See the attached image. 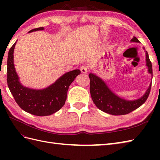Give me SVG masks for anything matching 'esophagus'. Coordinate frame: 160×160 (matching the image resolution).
Returning a JSON list of instances; mask_svg holds the SVG:
<instances>
[{
  "label": "esophagus",
  "instance_id": "obj_1",
  "mask_svg": "<svg viewBox=\"0 0 160 160\" xmlns=\"http://www.w3.org/2000/svg\"><path fill=\"white\" fill-rule=\"evenodd\" d=\"M80 71H81V73H86L88 71V67L86 65H82L80 67Z\"/></svg>",
  "mask_w": 160,
  "mask_h": 160
}]
</instances>
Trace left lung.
<instances>
[{
	"mask_svg": "<svg viewBox=\"0 0 160 160\" xmlns=\"http://www.w3.org/2000/svg\"><path fill=\"white\" fill-rule=\"evenodd\" d=\"M131 42H140L138 39L135 36L131 40ZM143 49L145 50L144 47H143ZM145 52L146 66L148 68V72L151 75L152 78V64L149 59L148 52L147 51H145ZM89 77L90 78L91 96L94 104L100 110L111 115H121L131 113V111L142 106L147 100L148 95L150 93L151 82L145 93L142 97L136 100H126L114 93L108 87L106 82L96 74L89 73Z\"/></svg>",
	"mask_w": 160,
	"mask_h": 160,
	"instance_id": "8db88e82",
	"label": "left lung"
}]
</instances>
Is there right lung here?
I'll list each match as a JSON object with an SVG mask.
<instances>
[{
	"instance_id": "1",
	"label": "right lung",
	"mask_w": 160,
	"mask_h": 160,
	"mask_svg": "<svg viewBox=\"0 0 160 160\" xmlns=\"http://www.w3.org/2000/svg\"><path fill=\"white\" fill-rule=\"evenodd\" d=\"M44 28L30 30L28 33L43 30ZM16 42L10 48L8 57V84L18 106L28 113L38 116L50 115L62 108L67 100V91L80 70L69 71L45 89H35L20 83L13 64V51Z\"/></svg>"
}]
</instances>
